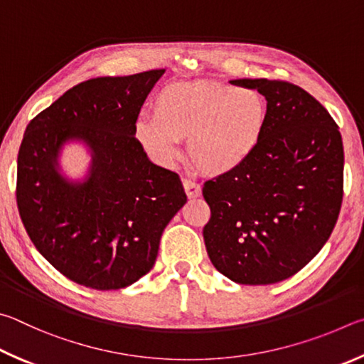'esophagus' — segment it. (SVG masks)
Here are the masks:
<instances>
[{
	"label": "esophagus",
	"mask_w": 364,
	"mask_h": 364,
	"mask_svg": "<svg viewBox=\"0 0 364 364\" xmlns=\"http://www.w3.org/2000/svg\"><path fill=\"white\" fill-rule=\"evenodd\" d=\"M182 183H183V188H186V193L188 198H198V196H201V187L198 186V183L190 181V178H183Z\"/></svg>",
	"instance_id": "34e87169"
}]
</instances>
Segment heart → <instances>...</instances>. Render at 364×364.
Masks as SVG:
<instances>
[{
    "label": "heart",
    "instance_id": "heart-1",
    "mask_svg": "<svg viewBox=\"0 0 364 364\" xmlns=\"http://www.w3.org/2000/svg\"><path fill=\"white\" fill-rule=\"evenodd\" d=\"M151 108L153 118L136 124L149 156L171 164L178 156V140H187L190 161L213 177L230 174L251 158L269 119L262 94L219 81L172 82Z\"/></svg>",
    "mask_w": 364,
    "mask_h": 364
}]
</instances>
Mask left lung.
Instances as JSON below:
<instances>
[{
	"mask_svg": "<svg viewBox=\"0 0 364 364\" xmlns=\"http://www.w3.org/2000/svg\"><path fill=\"white\" fill-rule=\"evenodd\" d=\"M257 89L269 119L256 151L230 174L208 181V256L240 284H272L304 269L326 245L343 195V145L336 121L302 87L238 78Z\"/></svg>",
	"mask_w": 364,
	"mask_h": 364,
	"instance_id": "1",
	"label": "left lung"
}]
</instances>
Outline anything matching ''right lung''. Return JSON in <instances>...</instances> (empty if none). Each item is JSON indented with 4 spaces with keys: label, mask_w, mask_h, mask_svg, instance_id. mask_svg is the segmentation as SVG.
I'll list each match as a JSON object with an SVG mask.
<instances>
[{
    "label": "right lung",
    "mask_w": 364,
    "mask_h": 364,
    "mask_svg": "<svg viewBox=\"0 0 364 364\" xmlns=\"http://www.w3.org/2000/svg\"><path fill=\"white\" fill-rule=\"evenodd\" d=\"M164 68L82 81L30 121L17 156V208L31 243L86 288H126L151 270L163 230L187 203L176 172L150 161L136 139L140 107ZM81 143L85 176L61 169Z\"/></svg>",
    "instance_id": "right-lung-1"
}]
</instances>
